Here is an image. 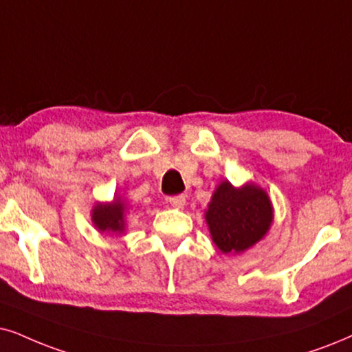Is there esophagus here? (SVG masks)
I'll use <instances>...</instances> for the list:
<instances>
[{
	"label": "esophagus",
	"instance_id": "obj_1",
	"mask_svg": "<svg viewBox=\"0 0 352 352\" xmlns=\"http://www.w3.org/2000/svg\"><path fill=\"white\" fill-rule=\"evenodd\" d=\"M185 197L184 195H179V197H170V198H167V203L170 204L172 208H177V209H180V208H184L185 206Z\"/></svg>",
	"mask_w": 352,
	"mask_h": 352
}]
</instances>
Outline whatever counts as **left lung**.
Returning a JSON list of instances; mask_svg holds the SVG:
<instances>
[{
  "label": "left lung",
  "mask_w": 352,
  "mask_h": 352,
  "mask_svg": "<svg viewBox=\"0 0 352 352\" xmlns=\"http://www.w3.org/2000/svg\"><path fill=\"white\" fill-rule=\"evenodd\" d=\"M212 242L224 255H239L256 245L273 224L274 209L265 188L247 182H219L204 211Z\"/></svg>",
  "instance_id": "obj_1"
}]
</instances>
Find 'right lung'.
<instances>
[{
	"label": "right lung",
	"instance_id": "add662e5",
	"mask_svg": "<svg viewBox=\"0 0 352 352\" xmlns=\"http://www.w3.org/2000/svg\"><path fill=\"white\" fill-rule=\"evenodd\" d=\"M130 211L128 203L120 195H115L112 201H97L92 206L91 221L102 234L122 235L126 230V217Z\"/></svg>",
	"mask_w": 352,
	"mask_h": 352
}]
</instances>
